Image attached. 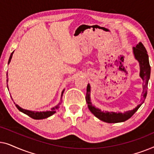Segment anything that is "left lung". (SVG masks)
I'll list each match as a JSON object with an SVG mask.
<instances>
[{
	"label": "left lung",
	"mask_w": 154,
	"mask_h": 154,
	"mask_svg": "<svg viewBox=\"0 0 154 154\" xmlns=\"http://www.w3.org/2000/svg\"><path fill=\"white\" fill-rule=\"evenodd\" d=\"M132 52H133L134 59L137 61L139 64H140V77L144 82V85H143L144 87H143V97L142 102L135 108L132 109V110L125 111L123 113L106 111H101V109L96 108L92 104L91 100H90V88H90V84L88 83L87 86V93H86V102L88 103V109L93 113L94 116H96L101 121L109 123H121V122L127 121L138 110V109L144 103L145 99H146L148 83L151 74V66L149 64V56L147 54L146 48H144V46L141 42L139 43L135 47L132 48Z\"/></svg>",
	"instance_id": "obj_1"
}]
</instances>
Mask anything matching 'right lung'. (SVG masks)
I'll return each mask as SVG.
<instances>
[{
  "label": "right lung",
  "instance_id": "1",
  "mask_svg": "<svg viewBox=\"0 0 154 154\" xmlns=\"http://www.w3.org/2000/svg\"><path fill=\"white\" fill-rule=\"evenodd\" d=\"M14 53V51L12 52L11 54H10V57L9 58V60H8V64H10V61H11V59L12 57V54ZM8 75V73H7ZM8 81V80H7V82ZM64 92V89L62 90V95H61V102L59 103V104L57 105V106L52 107V108L50 109V111H30V110H27V109H22V107H20L19 105L16 104L17 108L19 110H20L21 112L25 113L27 116H29V117L32 118L33 119L35 120H40V119H47V118L51 116L54 114V113H56V111L60 108V105L61 104V102H62V97L63 95V93ZM15 104V103H14Z\"/></svg>",
  "mask_w": 154,
  "mask_h": 154
}]
</instances>
